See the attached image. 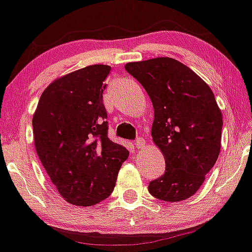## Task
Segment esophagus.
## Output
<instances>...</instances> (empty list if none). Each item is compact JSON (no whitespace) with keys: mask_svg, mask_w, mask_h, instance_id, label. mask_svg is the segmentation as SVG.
I'll return each instance as SVG.
<instances>
[{"mask_svg":"<svg viewBox=\"0 0 252 252\" xmlns=\"http://www.w3.org/2000/svg\"><path fill=\"white\" fill-rule=\"evenodd\" d=\"M145 145H146L145 138H142V137L136 138V141H135V147L136 148H142V147H145Z\"/></svg>","mask_w":252,"mask_h":252,"instance_id":"esophagus-1","label":"esophagus"}]
</instances>
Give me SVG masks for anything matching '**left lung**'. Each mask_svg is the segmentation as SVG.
<instances>
[{
    "label": "left lung",
    "mask_w": 252,
    "mask_h": 252,
    "mask_svg": "<svg viewBox=\"0 0 252 252\" xmlns=\"http://www.w3.org/2000/svg\"><path fill=\"white\" fill-rule=\"evenodd\" d=\"M125 69L145 88L155 109L153 142L166 160L163 176L148 191L164 202L193 195L220 153L222 116L212 89L173 58L127 63Z\"/></svg>",
    "instance_id": "left-lung-1"
}]
</instances>
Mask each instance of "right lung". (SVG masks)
<instances>
[{
	"instance_id": "add662e5",
	"label": "right lung",
	"mask_w": 252,
	"mask_h": 252,
	"mask_svg": "<svg viewBox=\"0 0 252 252\" xmlns=\"http://www.w3.org/2000/svg\"><path fill=\"white\" fill-rule=\"evenodd\" d=\"M109 65H89L53 81L33 115L37 155L70 204L90 207L112 193L128 151L107 136L102 93Z\"/></svg>"
}]
</instances>
